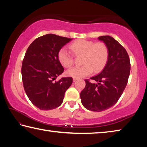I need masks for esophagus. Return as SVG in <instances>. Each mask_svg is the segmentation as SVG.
<instances>
[{"label": "esophagus", "instance_id": "1", "mask_svg": "<svg viewBox=\"0 0 147 147\" xmlns=\"http://www.w3.org/2000/svg\"><path fill=\"white\" fill-rule=\"evenodd\" d=\"M77 80H78V79H77V78H73V82H76Z\"/></svg>", "mask_w": 147, "mask_h": 147}]
</instances>
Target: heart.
<instances>
[{
    "label": "heart",
    "instance_id": "obj_1",
    "mask_svg": "<svg viewBox=\"0 0 147 147\" xmlns=\"http://www.w3.org/2000/svg\"><path fill=\"white\" fill-rule=\"evenodd\" d=\"M74 55L82 56L81 63L83 65L74 67L68 69L67 75L74 78H81L90 75L94 71L97 73L102 69L108 61L109 50L103 42L78 39L70 45ZM58 58L65 67L73 65L74 59L72 54L65 48H61L58 53Z\"/></svg>",
    "mask_w": 147,
    "mask_h": 147
}]
</instances>
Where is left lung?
Returning a JSON list of instances; mask_svg holds the SVG:
<instances>
[{
  "label": "left lung",
  "mask_w": 147,
  "mask_h": 147,
  "mask_svg": "<svg viewBox=\"0 0 147 147\" xmlns=\"http://www.w3.org/2000/svg\"><path fill=\"white\" fill-rule=\"evenodd\" d=\"M108 47L109 57L105 67L97 75L86 80V87L80 93L82 104L93 111L100 112L117 103L125 89L130 72V62L125 49L109 36L98 38Z\"/></svg>",
  "instance_id": "left-lung-1"
}]
</instances>
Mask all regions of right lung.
<instances>
[{
	"label": "right lung",
	"mask_w": 147,
	"mask_h": 147,
	"mask_svg": "<svg viewBox=\"0 0 147 147\" xmlns=\"http://www.w3.org/2000/svg\"><path fill=\"white\" fill-rule=\"evenodd\" d=\"M72 39L49 34L37 38L27 49L21 69L24 91L32 103L41 110L58 108L73 83L71 77L54 82L64 69L58 58L59 50Z\"/></svg>",
	"instance_id": "obj_1"
}]
</instances>
